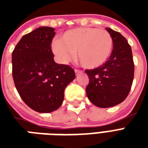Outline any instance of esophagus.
Segmentation results:
<instances>
[{
  "instance_id": "esophagus-1",
  "label": "esophagus",
  "mask_w": 148,
  "mask_h": 148,
  "mask_svg": "<svg viewBox=\"0 0 148 148\" xmlns=\"http://www.w3.org/2000/svg\"><path fill=\"white\" fill-rule=\"evenodd\" d=\"M74 71H75V74H80V73H82V71H80V70H77V69H74Z\"/></svg>"
}]
</instances>
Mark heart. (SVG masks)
<instances>
[{
	"label": "heart",
	"instance_id": "b5f03b06",
	"mask_svg": "<svg viewBox=\"0 0 148 148\" xmlns=\"http://www.w3.org/2000/svg\"><path fill=\"white\" fill-rule=\"evenodd\" d=\"M61 40L52 42V51L62 63H66L76 57L84 67L97 68L104 64L111 56L113 39L106 30L95 27H79L66 31Z\"/></svg>",
	"mask_w": 148,
	"mask_h": 148
}]
</instances>
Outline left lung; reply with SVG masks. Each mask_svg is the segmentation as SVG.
<instances>
[{"label":"left lung","mask_w":148,"mask_h":148,"mask_svg":"<svg viewBox=\"0 0 148 148\" xmlns=\"http://www.w3.org/2000/svg\"><path fill=\"white\" fill-rule=\"evenodd\" d=\"M113 39V49L107 61L93 70H86L90 82L86 91L94 106L109 108L124 101L130 92L134 77L131 46L120 32L106 28Z\"/></svg>","instance_id":"1"}]
</instances>
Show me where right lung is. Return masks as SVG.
<instances>
[{
	"label": "right lung",
	"mask_w": 148,
	"mask_h": 148,
	"mask_svg": "<svg viewBox=\"0 0 148 148\" xmlns=\"http://www.w3.org/2000/svg\"><path fill=\"white\" fill-rule=\"evenodd\" d=\"M55 36L53 27H38L21 38L12 55L15 86L24 103L39 112L58 109L65 88L75 78L73 68L54 61Z\"/></svg>",
	"instance_id": "right-lung-1"
}]
</instances>
